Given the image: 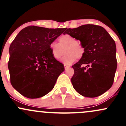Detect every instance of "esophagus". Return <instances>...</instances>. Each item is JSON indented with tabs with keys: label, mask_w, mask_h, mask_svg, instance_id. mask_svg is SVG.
I'll return each mask as SVG.
<instances>
[{
	"label": "esophagus",
	"mask_w": 126,
	"mask_h": 126,
	"mask_svg": "<svg viewBox=\"0 0 126 126\" xmlns=\"http://www.w3.org/2000/svg\"><path fill=\"white\" fill-rule=\"evenodd\" d=\"M64 69H65V70H66V69H67L69 68V67H70L69 66H68V65H66V64H64Z\"/></svg>",
	"instance_id": "obj_1"
}]
</instances>
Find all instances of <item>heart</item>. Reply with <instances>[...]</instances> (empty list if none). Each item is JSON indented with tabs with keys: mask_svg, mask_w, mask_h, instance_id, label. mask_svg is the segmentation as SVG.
Wrapping results in <instances>:
<instances>
[{
	"mask_svg": "<svg viewBox=\"0 0 126 126\" xmlns=\"http://www.w3.org/2000/svg\"><path fill=\"white\" fill-rule=\"evenodd\" d=\"M51 54L56 60L60 59L64 54L66 55L62 59L65 64H70L77 60L81 59L85 54V48L78 40L69 34H64L59 37V43L51 42L49 45Z\"/></svg>",
	"mask_w": 126,
	"mask_h": 126,
	"instance_id": "heart-1",
	"label": "heart"
}]
</instances>
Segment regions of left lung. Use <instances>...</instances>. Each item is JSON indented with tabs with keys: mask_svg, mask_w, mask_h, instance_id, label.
<instances>
[{
	"mask_svg": "<svg viewBox=\"0 0 126 126\" xmlns=\"http://www.w3.org/2000/svg\"><path fill=\"white\" fill-rule=\"evenodd\" d=\"M63 34L79 40L85 48L83 57L72 66L74 89L88 97H96L108 90L114 83L117 66L115 42L110 34L94 24L66 29Z\"/></svg>",
	"mask_w": 126,
	"mask_h": 126,
	"instance_id": "1",
	"label": "left lung"
}]
</instances>
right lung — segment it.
Returning <instances> with one entry per match:
<instances>
[{"instance_id": "right-lung-1", "label": "right lung", "mask_w": 126, "mask_h": 126, "mask_svg": "<svg viewBox=\"0 0 126 126\" xmlns=\"http://www.w3.org/2000/svg\"><path fill=\"white\" fill-rule=\"evenodd\" d=\"M64 30L30 26L21 30L11 44L10 82L21 94L36 99L53 89L64 67L53 57L49 45Z\"/></svg>"}]
</instances>
